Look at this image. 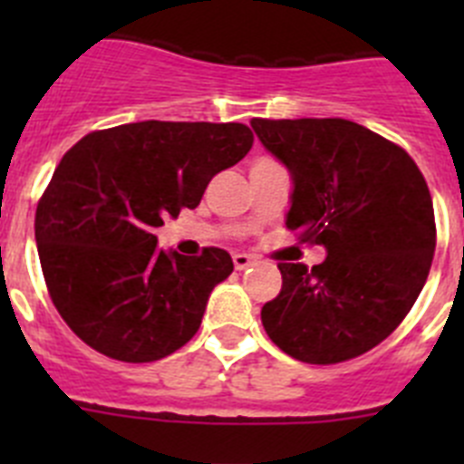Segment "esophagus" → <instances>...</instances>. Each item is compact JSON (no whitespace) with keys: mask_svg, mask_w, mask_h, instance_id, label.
I'll list each match as a JSON object with an SVG mask.
<instances>
[{"mask_svg":"<svg viewBox=\"0 0 464 464\" xmlns=\"http://www.w3.org/2000/svg\"><path fill=\"white\" fill-rule=\"evenodd\" d=\"M232 262H235V267L241 272V269L251 267V265H253V262H256V260H253L251 256H246V253H235V256H232Z\"/></svg>","mask_w":464,"mask_h":464,"instance_id":"34e87169","label":"esophagus"}]
</instances>
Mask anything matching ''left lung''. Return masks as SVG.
<instances>
[{"label":"left lung","mask_w":464,"mask_h":464,"mask_svg":"<svg viewBox=\"0 0 464 464\" xmlns=\"http://www.w3.org/2000/svg\"><path fill=\"white\" fill-rule=\"evenodd\" d=\"M253 132L290 174L285 227L327 257L278 262L281 293L262 325L290 358L334 364L383 342L409 314L434 256L428 183L400 146L343 118H253Z\"/></svg>","instance_id":"left-lung-1"}]
</instances>
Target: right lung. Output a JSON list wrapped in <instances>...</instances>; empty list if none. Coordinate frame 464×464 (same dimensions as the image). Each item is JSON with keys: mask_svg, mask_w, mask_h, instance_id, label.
<instances>
[{"mask_svg": "<svg viewBox=\"0 0 464 464\" xmlns=\"http://www.w3.org/2000/svg\"><path fill=\"white\" fill-rule=\"evenodd\" d=\"M253 146L241 122L143 121L81 139L36 207L34 237L53 304L76 337L122 362H153L199 330L235 265L158 248L155 227L202 202L208 181Z\"/></svg>", "mask_w": 464, "mask_h": 464, "instance_id": "add662e5", "label": "right lung"}]
</instances>
